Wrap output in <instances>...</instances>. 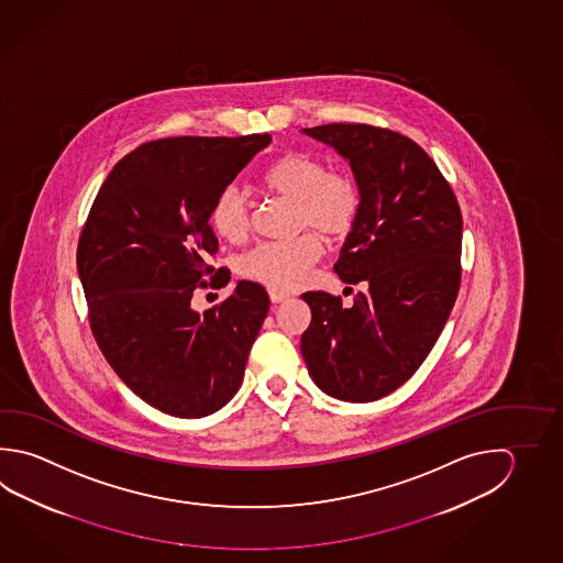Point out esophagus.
<instances>
[{"instance_id": "1", "label": "esophagus", "mask_w": 563, "mask_h": 563, "mask_svg": "<svg viewBox=\"0 0 563 563\" xmlns=\"http://www.w3.org/2000/svg\"><path fill=\"white\" fill-rule=\"evenodd\" d=\"M267 294H269V299H272V303H282V301H287L289 299V294L286 291H282V289H276V287H269L267 289Z\"/></svg>"}]
</instances>
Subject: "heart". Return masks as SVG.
<instances>
[{"label": "heart", "mask_w": 563, "mask_h": 563, "mask_svg": "<svg viewBox=\"0 0 563 563\" xmlns=\"http://www.w3.org/2000/svg\"><path fill=\"white\" fill-rule=\"evenodd\" d=\"M260 186L269 195L296 202L297 224L313 225L333 238L347 235L363 210V190L355 176L328 170L313 154H282L262 173ZM210 222L216 234L234 244L244 242L252 228L244 198L234 188L218 195ZM323 252L325 245L318 232L264 242L245 256L244 276L279 289L301 286Z\"/></svg>", "instance_id": "obj_1"}]
</instances>
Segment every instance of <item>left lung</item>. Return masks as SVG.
I'll use <instances>...</instances> for the list:
<instances>
[{"label":"left lung","instance_id":"left-lung-1","mask_svg":"<svg viewBox=\"0 0 563 563\" xmlns=\"http://www.w3.org/2000/svg\"><path fill=\"white\" fill-rule=\"evenodd\" d=\"M349 161L363 210L335 264L363 284L353 306L307 291L301 355L319 389L347 402L383 399L422 365L461 289L462 214L439 166L405 134L361 123L303 129Z\"/></svg>","mask_w":563,"mask_h":563}]
</instances>
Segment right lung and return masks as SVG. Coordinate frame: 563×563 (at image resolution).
I'll return each instance as SVG.
<instances>
[{
  "instance_id": "1",
  "label": "right lung",
  "mask_w": 563,
  "mask_h": 563,
  "mask_svg": "<svg viewBox=\"0 0 563 563\" xmlns=\"http://www.w3.org/2000/svg\"><path fill=\"white\" fill-rule=\"evenodd\" d=\"M269 143L266 133L141 144L114 164L82 225L77 269L92 338L124 385L166 415L208 417L242 385L266 289L242 279L205 313L190 301L198 287L228 284L230 269L208 264L212 205Z\"/></svg>"
}]
</instances>
